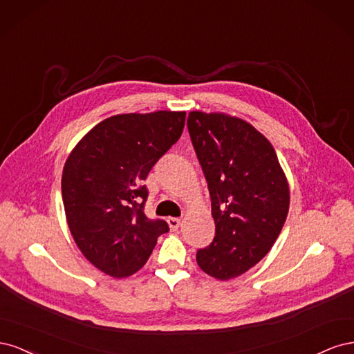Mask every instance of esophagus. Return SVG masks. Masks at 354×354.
Segmentation results:
<instances>
[{
	"instance_id": "34e87169",
	"label": "esophagus",
	"mask_w": 354,
	"mask_h": 354,
	"mask_svg": "<svg viewBox=\"0 0 354 354\" xmlns=\"http://www.w3.org/2000/svg\"><path fill=\"white\" fill-rule=\"evenodd\" d=\"M168 224H169V229L173 230V232H176L180 226H181V220L180 218H176V217H169L168 220Z\"/></svg>"
}]
</instances>
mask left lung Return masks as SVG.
Here are the masks:
<instances>
[{
  "label": "left lung",
  "instance_id": "1",
  "mask_svg": "<svg viewBox=\"0 0 354 354\" xmlns=\"http://www.w3.org/2000/svg\"><path fill=\"white\" fill-rule=\"evenodd\" d=\"M187 128L205 174L216 236L196 261L220 281L241 276L270 251L289 209V187L273 146L224 113L190 112Z\"/></svg>",
  "mask_w": 354,
  "mask_h": 354
}]
</instances>
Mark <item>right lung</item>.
<instances>
[{
    "label": "right lung",
    "instance_id": "obj_1",
    "mask_svg": "<svg viewBox=\"0 0 354 354\" xmlns=\"http://www.w3.org/2000/svg\"><path fill=\"white\" fill-rule=\"evenodd\" d=\"M186 112L115 115L71 152L62 176L68 226L91 264L112 277L140 270L167 221L147 218L143 181L183 133Z\"/></svg>",
    "mask_w": 354,
    "mask_h": 354
}]
</instances>
